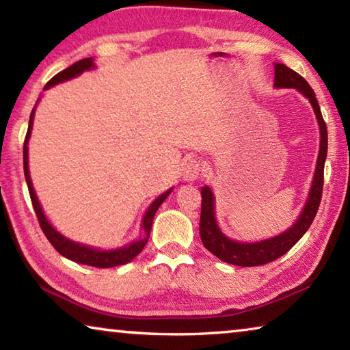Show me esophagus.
Listing matches in <instances>:
<instances>
[{"instance_id":"34e87169","label":"esophagus","mask_w":350,"mask_h":350,"mask_svg":"<svg viewBox=\"0 0 350 350\" xmlns=\"http://www.w3.org/2000/svg\"><path fill=\"white\" fill-rule=\"evenodd\" d=\"M200 173H202V163L198 159H188L182 167V176L185 180H196L199 179Z\"/></svg>"}]
</instances>
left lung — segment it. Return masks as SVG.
<instances>
[{"instance_id":"8db88e82","label":"left lung","mask_w":350,"mask_h":350,"mask_svg":"<svg viewBox=\"0 0 350 350\" xmlns=\"http://www.w3.org/2000/svg\"><path fill=\"white\" fill-rule=\"evenodd\" d=\"M275 86L295 88V90H298L310 100L319 123V133H321L317 171L303 215L299 216L293 227L287 230L286 233L276 236V238L260 241L256 242V244H242V242H234L225 238L221 230H219L215 219V199H213L211 189L208 187L202 188V191H200V194H202V206H200L199 222L200 239H202L206 250H210L215 256L224 260V262L241 265V267H253V265L269 264L271 260L281 258L282 254H286L296 242L303 238V234L307 230H309L310 224L317 216L319 204H321L324 185V162L325 156H327V128H325V122L323 118L321 109H319L315 92H313L304 77H301L298 72H295L293 69L287 68L282 63L275 64Z\"/></svg>"}]
</instances>
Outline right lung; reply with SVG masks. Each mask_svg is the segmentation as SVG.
I'll return each mask as SVG.
<instances>
[{
    "label": "right lung",
    "instance_id": "1",
    "mask_svg": "<svg viewBox=\"0 0 350 350\" xmlns=\"http://www.w3.org/2000/svg\"><path fill=\"white\" fill-rule=\"evenodd\" d=\"M92 66H94L92 58H83V60L74 63L72 66H69L64 70H62V72H58L57 75L52 77V79L46 83L44 90L57 85V83H60V81L72 79V77L81 74L83 70L91 69ZM32 122H33V109L31 112V118H29V128H27V134H26V139H25V146H23V165H25V176H26L29 194H31V200H32L35 215H37L40 227H41V230H43V233L47 238V241L51 242L52 247H54L55 250L62 254V256L68 258L70 260H75V262L91 265V267L109 269V267H116V265H123V264L129 262V260H133L142 250H144V247L146 245L148 238H150V233H151V225H152L154 215H156V211L159 210V206L162 205L163 200L168 198L171 189H168L167 193H163L162 196H159L151 204L150 208H148L146 215L144 217V225H142V227H144V230H145V233H146V238L140 239V241H135L128 247L118 248V250H109V252H100V250H96V248L85 247L81 244H77V242L69 241L58 232H55L54 227H52L49 221L46 219V216L43 215V210H41L38 199H37V196H35V191H33V187H32V182H31V176H29V168H27V142H29V137H31Z\"/></svg>",
    "mask_w": 350,
    "mask_h": 350
}]
</instances>
